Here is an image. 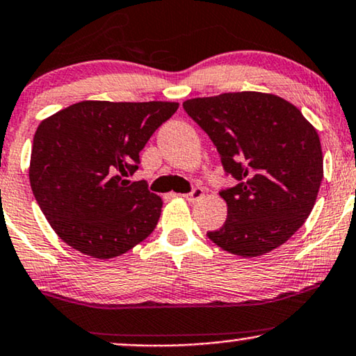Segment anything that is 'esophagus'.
<instances>
[{
    "label": "esophagus",
    "mask_w": 356,
    "mask_h": 356,
    "mask_svg": "<svg viewBox=\"0 0 356 356\" xmlns=\"http://www.w3.org/2000/svg\"><path fill=\"white\" fill-rule=\"evenodd\" d=\"M202 196H204V189H202V188H195L191 193H189V195H184L183 197L186 201H189V202H196V201H200Z\"/></svg>",
    "instance_id": "1"
}]
</instances>
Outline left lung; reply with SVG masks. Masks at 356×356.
Wrapping results in <instances>:
<instances>
[{"instance_id":"obj_1","label":"left lung","mask_w":356,"mask_h":356,"mask_svg":"<svg viewBox=\"0 0 356 356\" xmlns=\"http://www.w3.org/2000/svg\"><path fill=\"white\" fill-rule=\"evenodd\" d=\"M183 108L238 181L220 191L227 219L207 237L245 258L283 245L311 214L324 177L316 127L289 101L260 91L193 98Z\"/></svg>"}]
</instances>
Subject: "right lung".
<instances>
[{
	"mask_svg": "<svg viewBox=\"0 0 356 356\" xmlns=\"http://www.w3.org/2000/svg\"><path fill=\"white\" fill-rule=\"evenodd\" d=\"M178 103L80 101L37 127L29 179L37 204L67 245L88 257L122 255L154 232L160 196L124 179Z\"/></svg>",
	"mask_w": 356,
	"mask_h": 356,
	"instance_id": "obj_1",
	"label": "right lung"
}]
</instances>
